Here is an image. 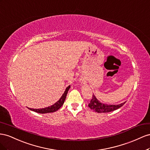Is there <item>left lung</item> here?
Instances as JSON below:
<instances>
[{
  "instance_id": "8db88e82",
  "label": "left lung",
  "mask_w": 150,
  "mask_h": 150,
  "mask_svg": "<svg viewBox=\"0 0 150 150\" xmlns=\"http://www.w3.org/2000/svg\"><path fill=\"white\" fill-rule=\"evenodd\" d=\"M126 103V102L121 103V104L118 105H108L102 103L97 99L96 96L93 95L92 99L88 104V107L92 110L97 112H109L111 111L116 110L119 108H120L124 104Z\"/></svg>"
}]
</instances>
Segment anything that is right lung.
Masks as SVG:
<instances>
[{"label": "right lung", "mask_w": 150, "mask_h": 150, "mask_svg": "<svg viewBox=\"0 0 150 150\" xmlns=\"http://www.w3.org/2000/svg\"><path fill=\"white\" fill-rule=\"evenodd\" d=\"M70 86L69 85V86L67 87L65 92L63 93V94L61 97L60 99H59V100L51 106L48 107V108H42V109H31H31L29 108V109L33 111H35V112H36L40 113V114H45V113H50V112H55V111L58 110L59 108H60L62 106V105L63 104L64 102H65V100L68 91V90L70 89Z\"/></svg>", "instance_id": "add662e5"}]
</instances>
